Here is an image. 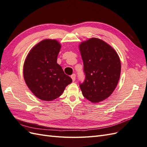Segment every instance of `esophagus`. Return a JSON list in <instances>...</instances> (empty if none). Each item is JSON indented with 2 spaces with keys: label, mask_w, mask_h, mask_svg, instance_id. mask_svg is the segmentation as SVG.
I'll return each mask as SVG.
<instances>
[{
  "label": "esophagus",
  "mask_w": 147,
  "mask_h": 147,
  "mask_svg": "<svg viewBox=\"0 0 147 147\" xmlns=\"http://www.w3.org/2000/svg\"><path fill=\"white\" fill-rule=\"evenodd\" d=\"M75 77H76V75H75V74H74L71 75V78H72L73 82H75Z\"/></svg>",
  "instance_id": "1"
}]
</instances>
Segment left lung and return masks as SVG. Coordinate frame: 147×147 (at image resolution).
Returning <instances> with one entry per match:
<instances>
[{"label": "left lung", "mask_w": 147, "mask_h": 147, "mask_svg": "<svg viewBox=\"0 0 147 147\" xmlns=\"http://www.w3.org/2000/svg\"><path fill=\"white\" fill-rule=\"evenodd\" d=\"M78 47L85 73V80L80 87L86 99L98 103L108 98L117 86L120 59L112 47L99 38H91Z\"/></svg>", "instance_id": "1"}]
</instances>
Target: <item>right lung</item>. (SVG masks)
<instances>
[{
	"mask_svg": "<svg viewBox=\"0 0 147 147\" xmlns=\"http://www.w3.org/2000/svg\"><path fill=\"white\" fill-rule=\"evenodd\" d=\"M61 48L56 40H43L31 49L25 59V82L31 92L42 100L56 99L72 82L57 63Z\"/></svg>",
	"mask_w": 147,
	"mask_h": 147,
	"instance_id": "right-lung-1",
	"label": "right lung"
}]
</instances>
